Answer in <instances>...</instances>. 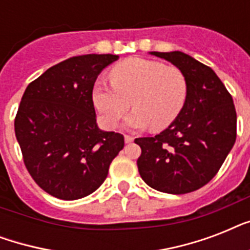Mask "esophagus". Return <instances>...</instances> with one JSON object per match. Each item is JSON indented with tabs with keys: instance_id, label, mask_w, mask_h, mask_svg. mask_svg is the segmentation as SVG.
Returning a JSON list of instances; mask_svg holds the SVG:
<instances>
[{
	"instance_id": "34e87169",
	"label": "esophagus",
	"mask_w": 250,
	"mask_h": 250,
	"mask_svg": "<svg viewBox=\"0 0 250 250\" xmlns=\"http://www.w3.org/2000/svg\"><path fill=\"white\" fill-rule=\"evenodd\" d=\"M125 141L127 144H129V143H132L133 141V137L129 136V135H125Z\"/></svg>"
}]
</instances>
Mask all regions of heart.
<instances>
[{
    "label": "heart",
    "instance_id": "heart-1",
    "mask_svg": "<svg viewBox=\"0 0 250 250\" xmlns=\"http://www.w3.org/2000/svg\"><path fill=\"white\" fill-rule=\"evenodd\" d=\"M111 84L100 82L93 88V102L102 123L115 127L132 104L129 128L150 125L160 131L182 113L188 83L180 68L160 61L131 57L110 70Z\"/></svg>",
    "mask_w": 250,
    "mask_h": 250
}]
</instances>
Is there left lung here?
Listing matches in <instances>:
<instances>
[{"label": "left lung", "instance_id": "8db88e82", "mask_svg": "<svg viewBox=\"0 0 250 250\" xmlns=\"http://www.w3.org/2000/svg\"><path fill=\"white\" fill-rule=\"evenodd\" d=\"M150 54L180 68L188 83L186 105L165 131L139 137V172L149 187L171 194L200 189L217 175L236 140L232 96L217 74L182 52Z\"/></svg>", "mask_w": 250, "mask_h": 250}]
</instances>
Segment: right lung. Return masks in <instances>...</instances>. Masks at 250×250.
<instances>
[{
  "mask_svg": "<svg viewBox=\"0 0 250 250\" xmlns=\"http://www.w3.org/2000/svg\"><path fill=\"white\" fill-rule=\"evenodd\" d=\"M114 54H85L48 68L25 88L14 127L29 175L46 193L71 201L98 189L125 146L98 128L93 86Z\"/></svg>",
  "mask_w": 250,
  "mask_h": 250,
  "instance_id": "obj_1",
  "label": "right lung"
}]
</instances>
